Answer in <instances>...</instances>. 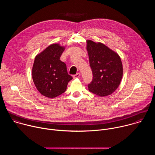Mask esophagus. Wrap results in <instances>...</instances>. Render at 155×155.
I'll return each mask as SVG.
<instances>
[{"mask_svg": "<svg viewBox=\"0 0 155 155\" xmlns=\"http://www.w3.org/2000/svg\"><path fill=\"white\" fill-rule=\"evenodd\" d=\"M80 73H77V74H76L75 75H74V78H79V77H80Z\"/></svg>", "mask_w": 155, "mask_h": 155, "instance_id": "1", "label": "esophagus"}]
</instances>
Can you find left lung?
I'll return each mask as SVG.
<instances>
[{"label":"left lung","mask_w":155,"mask_h":155,"mask_svg":"<svg viewBox=\"0 0 155 155\" xmlns=\"http://www.w3.org/2000/svg\"><path fill=\"white\" fill-rule=\"evenodd\" d=\"M86 50L93 77L88 90L97 96L112 94L119 86L123 77V64L120 56L104 44L86 40Z\"/></svg>","instance_id":"left-lung-1"}]
</instances>
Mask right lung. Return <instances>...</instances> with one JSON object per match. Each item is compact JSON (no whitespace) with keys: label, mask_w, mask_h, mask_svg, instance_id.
Instances as JSON below:
<instances>
[{"label":"right lung","mask_w":155,"mask_h":155,"mask_svg":"<svg viewBox=\"0 0 155 155\" xmlns=\"http://www.w3.org/2000/svg\"><path fill=\"white\" fill-rule=\"evenodd\" d=\"M64 50L58 43L51 44L35 58L33 81L40 93L47 97L54 98L64 93L72 79L66 64L60 60Z\"/></svg>","instance_id":"1"}]
</instances>
